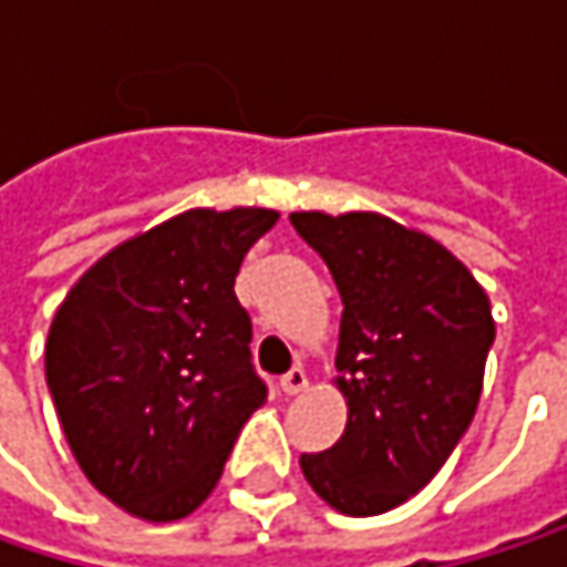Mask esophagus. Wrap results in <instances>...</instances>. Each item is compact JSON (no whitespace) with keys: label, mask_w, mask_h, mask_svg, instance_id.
Wrapping results in <instances>:
<instances>
[{"label":"esophagus","mask_w":567,"mask_h":567,"mask_svg":"<svg viewBox=\"0 0 567 567\" xmlns=\"http://www.w3.org/2000/svg\"><path fill=\"white\" fill-rule=\"evenodd\" d=\"M279 388H282V394H288V396L301 394V391L308 388V374H305V368H291L282 381H279Z\"/></svg>","instance_id":"1"}]
</instances>
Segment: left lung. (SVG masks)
<instances>
[{"mask_svg":"<svg viewBox=\"0 0 567 567\" xmlns=\"http://www.w3.org/2000/svg\"><path fill=\"white\" fill-rule=\"evenodd\" d=\"M288 219L344 305L334 368L348 426L298 463L328 506L381 515L416 496L470 430L496 341L489 298L453 252L388 216Z\"/></svg>","mask_w":567,"mask_h":567,"instance_id":"left-lung-1","label":"left lung"}]
</instances>
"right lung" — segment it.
Here are the masks:
<instances>
[{
    "mask_svg": "<svg viewBox=\"0 0 567 567\" xmlns=\"http://www.w3.org/2000/svg\"><path fill=\"white\" fill-rule=\"evenodd\" d=\"M272 209H189L94 262L61 301L45 378L97 493L147 522L196 509L266 403L233 285Z\"/></svg>",
    "mask_w": 567,
    "mask_h": 567,
    "instance_id": "add662e5",
    "label": "right lung"
}]
</instances>
